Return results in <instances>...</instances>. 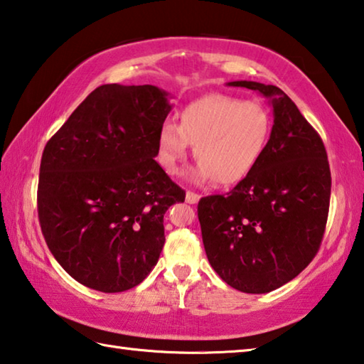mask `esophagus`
<instances>
[{
	"label": "esophagus",
	"instance_id": "1",
	"mask_svg": "<svg viewBox=\"0 0 364 364\" xmlns=\"http://www.w3.org/2000/svg\"><path fill=\"white\" fill-rule=\"evenodd\" d=\"M199 199H200V196L193 193V191H188V193H186V202H188V204H197V202H199Z\"/></svg>",
	"mask_w": 364,
	"mask_h": 364
}]
</instances>
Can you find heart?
<instances>
[{"mask_svg":"<svg viewBox=\"0 0 364 364\" xmlns=\"http://www.w3.org/2000/svg\"><path fill=\"white\" fill-rule=\"evenodd\" d=\"M271 119L260 104L223 95L205 96L181 112V123L165 120L159 130L157 162L168 175H180L191 144L199 160L191 180L221 184L244 180L263 156Z\"/></svg>","mask_w":364,"mask_h":364,"instance_id":"b5f03b06","label":"heart"}]
</instances>
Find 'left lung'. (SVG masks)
I'll return each instance as SVG.
<instances>
[{
  "label": "left lung",
  "mask_w": 364,
  "mask_h": 364,
  "mask_svg": "<svg viewBox=\"0 0 364 364\" xmlns=\"http://www.w3.org/2000/svg\"><path fill=\"white\" fill-rule=\"evenodd\" d=\"M255 90L273 107V128L254 170L226 196L197 205L212 268L247 294L274 291L301 273L321 245L331 199L328 154L318 132L278 86L230 82Z\"/></svg>",
  "instance_id": "left-lung-1"
}]
</instances>
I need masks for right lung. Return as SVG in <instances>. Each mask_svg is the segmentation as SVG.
Masks as SVG:
<instances>
[{"instance_id":"right-lung-1","label":"right lung","mask_w":364,"mask_h":364,"mask_svg":"<svg viewBox=\"0 0 364 364\" xmlns=\"http://www.w3.org/2000/svg\"><path fill=\"white\" fill-rule=\"evenodd\" d=\"M152 85H102L41 156L38 220L49 250L95 291H128L162 252L164 215L186 193L156 162L171 106Z\"/></svg>"}]
</instances>
